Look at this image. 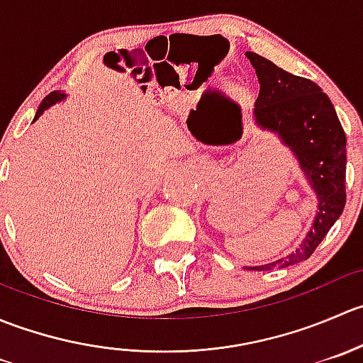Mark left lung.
I'll list each match as a JSON object with an SVG mask.
<instances>
[{"instance_id": "1", "label": "left lung", "mask_w": 363, "mask_h": 363, "mask_svg": "<svg viewBox=\"0 0 363 363\" xmlns=\"http://www.w3.org/2000/svg\"><path fill=\"white\" fill-rule=\"evenodd\" d=\"M259 82L256 123L291 147L318 195V214L303 242L284 258L247 270H272L309 258L346 203V135L334 105L318 84L276 67L256 52H246Z\"/></svg>"}]
</instances>
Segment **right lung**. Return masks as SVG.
Masks as SVG:
<instances>
[{
	"instance_id": "right-lung-1",
	"label": "right lung",
	"mask_w": 363,
	"mask_h": 363,
	"mask_svg": "<svg viewBox=\"0 0 363 363\" xmlns=\"http://www.w3.org/2000/svg\"><path fill=\"white\" fill-rule=\"evenodd\" d=\"M63 98H65V94H63V93H60V91H52V93H50V94H47V96L43 98L42 104H40L38 111H36L35 121L38 119L40 116H42V112L45 111L47 107H50V105H54V104H56V101H61V100H63Z\"/></svg>"
}]
</instances>
